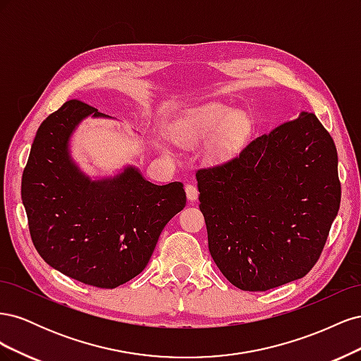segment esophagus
<instances>
[{"instance_id": "34e87169", "label": "esophagus", "mask_w": 361, "mask_h": 361, "mask_svg": "<svg viewBox=\"0 0 361 361\" xmlns=\"http://www.w3.org/2000/svg\"><path fill=\"white\" fill-rule=\"evenodd\" d=\"M185 192H187V199L188 202H195L197 200V195H199V191L197 188L194 187V185H185Z\"/></svg>"}]
</instances>
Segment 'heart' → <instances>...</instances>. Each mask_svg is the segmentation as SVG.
<instances>
[{"mask_svg":"<svg viewBox=\"0 0 361 361\" xmlns=\"http://www.w3.org/2000/svg\"><path fill=\"white\" fill-rule=\"evenodd\" d=\"M251 126V118L245 111L214 102L185 114L174 129V137L182 145L202 143L214 137L211 154L216 159H224L243 146ZM161 150L167 154L166 146H161Z\"/></svg>","mask_w":361,"mask_h":361,"instance_id":"b5f03b06","label":"heart"}]
</instances>
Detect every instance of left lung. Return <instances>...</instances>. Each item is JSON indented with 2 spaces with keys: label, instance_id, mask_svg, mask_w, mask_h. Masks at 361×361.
Masks as SVG:
<instances>
[{
  "label": "left lung",
  "instance_id": "left-lung-1",
  "mask_svg": "<svg viewBox=\"0 0 361 361\" xmlns=\"http://www.w3.org/2000/svg\"><path fill=\"white\" fill-rule=\"evenodd\" d=\"M195 179L211 256L243 290L307 274L341 206L336 146L307 111Z\"/></svg>",
  "mask_w": 361,
  "mask_h": 361
}]
</instances>
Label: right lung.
Here are the masks:
<instances>
[{
    "label": "right lung",
    "instance_id": "add662e5",
    "mask_svg": "<svg viewBox=\"0 0 361 361\" xmlns=\"http://www.w3.org/2000/svg\"><path fill=\"white\" fill-rule=\"evenodd\" d=\"M113 118L69 101L39 126L20 195L30 235L49 267L85 285L113 289L138 276L162 228L180 212V182L155 185L133 164L90 176L72 157L71 141L85 118Z\"/></svg>",
    "mask_w": 361,
    "mask_h": 361
}]
</instances>
